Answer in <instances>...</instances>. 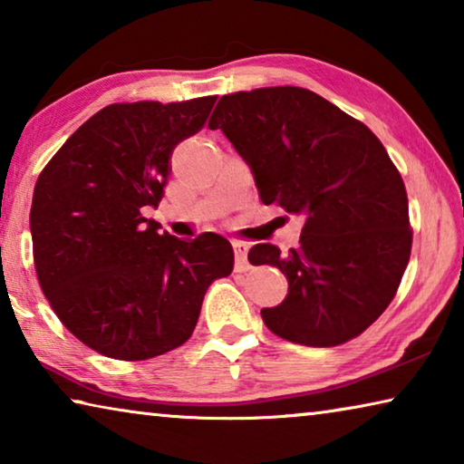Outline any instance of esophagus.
I'll return each instance as SVG.
<instances>
[{
    "label": "esophagus",
    "instance_id": "1",
    "mask_svg": "<svg viewBox=\"0 0 464 464\" xmlns=\"http://www.w3.org/2000/svg\"><path fill=\"white\" fill-rule=\"evenodd\" d=\"M233 251H235V262H237L239 270L247 268V251H249V243L241 241V239H233Z\"/></svg>",
    "mask_w": 464,
    "mask_h": 464
}]
</instances>
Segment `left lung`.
Returning <instances> with one entry per match:
<instances>
[{
	"instance_id": "8db88e82",
	"label": "left lung",
	"mask_w": 464,
	"mask_h": 464,
	"mask_svg": "<svg viewBox=\"0 0 464 464\" xmlns=\"http://www.w3.org/2000/svg\"><path fill=\"white\" fill-rule=\"evenodd\" d=\"M208 129H221L254 174L264 204L304 218L301 246L270 264L288 295L262 309L266 327L311 348L345 343L389 307L411 254L405 184L374 132L319 93L295 85L227 93Z\"/></svg>"
}]
</instances>
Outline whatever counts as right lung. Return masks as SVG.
Instances as JSON below:
<instances>
[{
  "instance_id": "add662e5",
  "label": "right lung",
  "mask_w": 464,
  "mask_h": 464,
  "mask_svg": "<svg viewBox=\"0 0 464 464\" xmlns=\"http://www.w3.org/2000/svg\"><path fill=\"white\" fill-rule=\"evenodd\" d=\"M217 96L110 104L65 140L36 179L30 231L38 282L61 324L114 360H149L192 335L210 282L233 270L217 233L178 239L145 218L178 143Z\"/></svg>"
}]
</instances>
